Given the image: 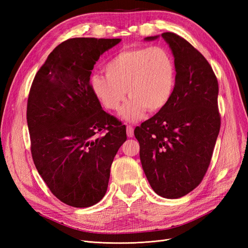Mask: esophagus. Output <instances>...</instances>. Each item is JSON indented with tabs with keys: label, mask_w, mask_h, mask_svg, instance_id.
Masks as SVG:
<instances>
[{
	"label": "esophagus",
	"mask_w": 248,
	"mask_h": 248,
	"mask_svg": "<svg viewBox=\"0 0 248 248\" xmlns=\"http://www.w3.org/2000/svg\"><path fill=\"white\" fill-rule=\"evenodd\" d=\"M126 133H127V137H128V138H132L133 137V127L131 125L127 126Z\"/></svg>",
	"instance_id": "obj_1"
}]
</instances>
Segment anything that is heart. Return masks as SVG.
<instances>
[{"instance_id": "b5f03b06", "label": "heart", "mask_w": 248, "mask_h": 248, "mask_svg": "<svg viewBox=\"0 0 248 248\" xmlns=\"http://www.w3.org/2000/svg\"><path fill=\"white\" fill-rule=\"evenodd\" d=\"M107 76L93 74L90 87L102 106L118 110L126 98L130 100L120 116L134 122L145 110L159 111L167 106L176 85V66L170 52L159 46L120 51L104 66Z\"/></svg>"}]
</instances>
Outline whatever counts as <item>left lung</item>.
<instances>
[{
    "label": "left lung",
    "mask_w": 248,
    "mask_h": 248,
    "mask_svg": "<svg viewBox=\"0 0 248 248\" xmlns=\"http://www.w3.org/2000/svg\"><path fill=\"white\" fill-rule=\"evenodd\" d=\"M161 37L175 58L174 93L166 107L134 129V136L152 189L162 198L178 199L199 186L211 161L220 129L218 81L188 41L170 32Z\"/></svg>",
    "instance_id": "1"
}]
</instances>
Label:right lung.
I'll use <instances>...</instances> for the list:
<instances>
[{
    "mask_svg": "<svg viewBox=\"0 0 248 248\" xmlns=\"http://www.w3.org/2000/svg\"><path fill=\"white\" fill-rule=\"evenodd\" d=\"M121 39L71 38L48 55L30 90L27 122L35 167L66 205L87 208L107 192L126 127L101 108L90 87L94 65ZM107 131L102 137L96 136Z\"/></svg>",
    "mask_w": 248,
    "mask_h": 248,
    "instance_id": "right-lung-1",
    "label": "right lung"
}]
</instances>
